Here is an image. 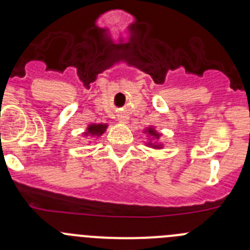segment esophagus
I'll return each instance as SVG.
<instances>
[{
    "label": "esophagus",
    "instance_id": "1",
    "mask_svg": "<svg viewBox=\"0 0 250 250\" xmlns=\"http://www.w3.org/2000/svg\"><path fill=\"white\" fill-rule=\"evenodd\" d=\"M118 121H120L121 123H127L128 117L127 116H120V117H118Z\"/></svg>",
    "mask_w": 250,
    "mask_h": 250
}]
</instances>
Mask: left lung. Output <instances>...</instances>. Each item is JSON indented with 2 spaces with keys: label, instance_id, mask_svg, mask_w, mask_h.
<instances>
[{
  "label": "left lung",
  "instance_id": "left-lung-1",
  "mask_svg": "<svg viewBox=\"0 0 250 250\" xmlns=\"http://www.w3.org/2000/svg\"><path fill=\"white\" fill-rule=\"evenodd\" d=\"M148 133H150V134H151V135H156V137H158V134H156V133H155V130L150 129V130H148Z\"/></svg>",
  "mask_w": 250,
  "mask_h": 250
}]
</instances>
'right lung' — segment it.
Masks as SVG:
<instances>
[{
    "instance_id": "obj_1",
    "label": "right lung",
    "mask_w": 250,
    "mask_h": 250,
    "mask_svg": "<svg viewBox=\"0 0 250 250\" xmlns=\"http://www.w3.org/2000/svg\"><path fill=\"white\" fill-rule=\"evenodd\" d=\"M106 125H92L90 127H88V134H102L104 133Z\"/></svg>"
}]
</instances>
